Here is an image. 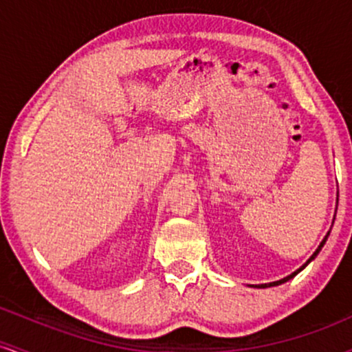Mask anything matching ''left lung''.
Instances as JSON below:
<instances>
[{
  "mask_svg": "<svg viewBox=\"0 0 352 352\" xmlns=\"http://www.w3.org/2000/svg\"><path fill=\"white\" fill-rule=\"evenodd\" d=\"M333 223H334V221H333ZM329 232H331V231H329ZM329 232H327V234L324 236V239H322V241H321V244H319V246H318V250H316V251H314V254H313V256H311V258H309V259H307V261H306V264H302V266H301V267H299V270H298V271H294V272H293V274L286 276V278L279 279V281H274V283H267V284H256V286H252V287H271V286H279V284H283V283L289 281V279H293V278H294V276H296V274H298V272H301V271L304 270V267H306V266H307V264H309L311 261H313V259L316 258V256H318V254H319V251H321V250H322V246H324V243H326L327 236H329Z\"/></svg>",
  "mask_w": 352,
  "mask_h": 352,
  "instance_id": "left-lung-1",
  "label": "left lung"
}]
</instances>
